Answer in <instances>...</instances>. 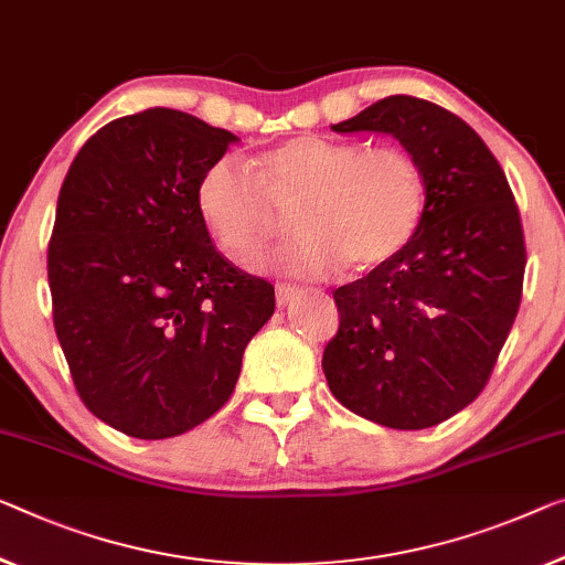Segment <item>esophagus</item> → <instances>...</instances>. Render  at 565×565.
<instances>
[{
  "instance_id": "34e87169",
  "label": "esophagus",
  "mask_w": 565,
  "mask_h": 565,
  "mask_svg": "<svg viewBox=\"0 0 565 565\" xmlns=\"http://www.w3.org/2000/svg\"><path fill=\"white\" fill-rule=\"evenodd\" d=\"M301 289L299 286H291V284H276V301H279V307L289 305L294 297H299Z\"/></svg>"
}]
</instances>
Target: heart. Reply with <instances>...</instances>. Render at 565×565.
I'll list each match as a JSON object with an SVG mask.
<instances>
[{
	"label": "heart",
	"instance_id": "1",
	"mask_svg": "<svg viewBox=\"0 0 565 565\" xmlns=\"http://www.w3.org/2000/svg\"><path fill=\"white\" fill-rule=\"evenodd\" d=\"M297 200L299 231L266 258L291 276L322 279L348 264L355 274L383 268L416 238L426 210V180L403 147H365L307 134L254 159V170L221 157L202 170L195 207L223 254L258 256L271 238V202Z\"/></svg>",
	"mask_w": 565,
	"mask_h": 565
}]
</instances>
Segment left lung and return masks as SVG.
<instances>
[{
    "label": "left lung",
    "mask_w": 565,
    "mask_h": 565,
    "mask_svg": "<svg viewBox=\"0 0 565 565\" xmlns=\"http://www.w3.org/2000/svg\"><path fill=\"white\" fill-rule=\"evenodd\" d=\"M332 129L393 134L420 164L426 210L398 258L334 291L324 377L352 414L436 426L484 391L518 317L527 256L515 195L479 134L431 100L388 96Z\"/></svg>",
    "instance_id": "8db88e82"
}]
</instances>
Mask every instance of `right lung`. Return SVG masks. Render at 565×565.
Returning a JSON list of instances; mask_svg holds the SVG:
<instances>
[{"mask_svg": "<svg viewBox=\"0 0 565 565\" xmlns=\"http://www.w3.org/2000/svg\"><path fill=\"white\" fill-rule=\"evenodd\" d=\"M238 137L174 108L98 129L57 195L47 281L81 401L134 439H170L228 403L274 286L200 221L202 170Z\"/></svg>", "mask_w": 565, "mask_h": 565, "instance_id": "add662e5", "label": "right lung"}]
</instances>
